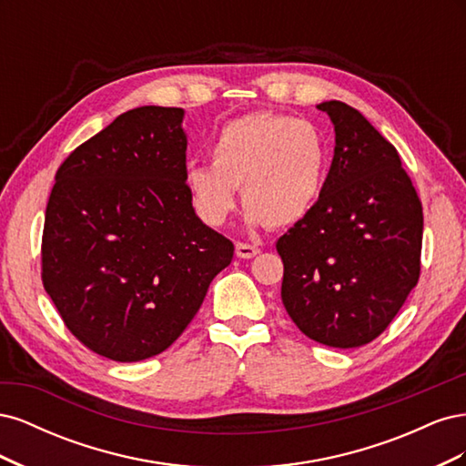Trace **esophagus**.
<instances>
[{
  "label": "esophagus",
  "instance_id": "esophagus-1",
  "mask_svg": "<svg viewBox=\"0 0 466 466\" xmlns=\"http://www.w3.org/2000/svg\"><path fill=\"white\" fill-rule=\"evenodd\" d=\"M258 247L257 245H248V243H237L235 245V255L238 258H252L258 255Z\"/></svg>",
  "mask_w": 466,
  "mask_h": 466
}]
</instances>
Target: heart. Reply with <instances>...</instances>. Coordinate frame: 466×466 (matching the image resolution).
Wrapping results in <instances>:
<instances>
[{
    "instance_id": "heart-1",
    "label": "heart",
    "mask_w": 466,
    "mask_h": 466,
    "mask_svg": "<svg viewBox=\"0 0 466 466\" xmlns=\"http://www.w3.org/2000/svg\"><path fill=\"white\" fill-rule=\"evenodd\" d=\"M329 173V147L315 124L272 112L228 122L211 142V163H190L187 190L198 216L221 225L241 187L247 221L289 228L320 200Z\"/></svg>"
}]
</instances>
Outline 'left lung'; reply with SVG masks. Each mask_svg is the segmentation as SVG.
Wrapping results in <instances>:
<instances>
[{"mask_svg": "<svg viewBox=\"0 0 466 466\" xmlns=\"http://www.w3.org/2000/svg\"><path fill=\"white\" fill-rule=\"evenodd\" d=\"M334 157L315 209L278 238L281 301L311 340L358 348L383 332L420 278L424 214L397 149L361 112L317 106Z\"/></svg>", "mask_w": 466, "mask_h": 466, "instance_id": "1", "label": "left lung"}]
</instances>
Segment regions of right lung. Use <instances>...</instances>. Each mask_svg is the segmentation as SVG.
<instances>
[{
  "mask_svg": "<svg viewBox=\"0 0 466 466\" xmlns=\"http://www.w3.org/2000/svg\"><path fill=\"white\" fill-rule=\"evenodd\" d=\"M182 108L124 112L60 165L42 284L81 344L115 361L165 351L233 258L187 190Z\"/></svg>",
  "mask_w": 466,
  "mask_h": 466,
  "instance_id": "obj_1",
  "label": "right lung"
}]
</instances>
